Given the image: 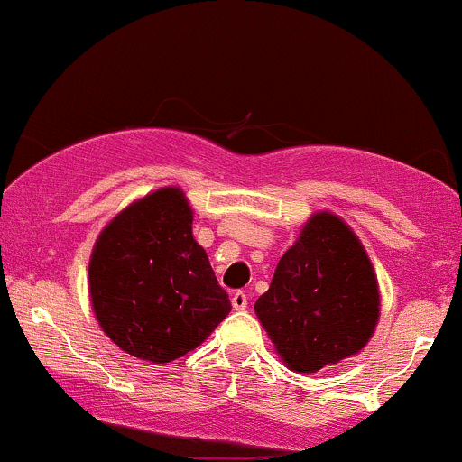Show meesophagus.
Masks as SVG:
<instances>
[{"label":"esophagus","instance_id":"obj_1","mask_svg":"<svg viewBox=\"0 0 462 462\" xmlns=\"http://www.w3.org/2000/svg\"><path fill=\"white\" fill-rule=\"evenodd\" d=\"M232 309H235V310H245L247 309V293H245V291H236V293H232Z\"/></svg>","mask_w":462,"mask_h":462}]
</instances>
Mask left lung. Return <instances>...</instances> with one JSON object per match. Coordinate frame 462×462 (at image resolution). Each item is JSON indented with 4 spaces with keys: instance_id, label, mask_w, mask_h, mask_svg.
<instances>
[{
    "instance_id": "1",
    "label": "left lung",
    "mask_w": 462,
    "mask_h": 462,
    "mask_svg": "<svg viewBox=\"0 0 462 462\" xmlns=\"http://www.w3.org/2000/svg\"><path fill=\"white\" fill-rule=\"evenodd\" d=\"M254 310L278 356L300 374L358 354L380 319V291L352 227L326 210L312 215Z\"/></svg>"
}]
</instances>
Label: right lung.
<instances>
[{"mask_svg": "<svg viewBox=\"0 0 462 462\" xmlns=\"http://www.w3.org/2000/svg\"><path fill=\"white\" fill-rule=\"evenodd\" d=\"M88 293L106 337L158 365L201 346L232 310L178 187L132 201L104 227L88 263Z\"/></svg>", "mask_w": 462, "mask_h": 462, "instance_id": "right-lung-1", "label": "right lung"}]
</instances>
